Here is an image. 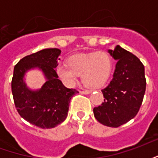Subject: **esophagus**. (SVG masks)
<instances>
[{"mask_svg": "<svg viewBox=\"0 0 158 158\" xmlns=\"http://www.w3.org/2000/svg\"><path fill=\"white\" fill-rule=\"evenodd\" d=\"M80 93H81V94L87 95V94H89V93H90V91H89V90H81V91H80Z\"/></svg>", "mask_w": 158, "mask_h": 158, "instance_id": "1", "label": "esophagus"}]
</instances>
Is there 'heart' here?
Returning <instances> with one entry per match:
<instances>
[{
    "mask_svg": "<svg viewBox=\"0 0 158 158\" xmlns=\"http://www.w3.org/2000/svg\"><path fill=\"white\" fill-rule=\"evenodd\" d=\"M113 59L106 51L90 52L71 56L68 65L59 64L56 73L66 85L72 87L81 74L83 83L89 88H100L112 75Z\"/></svg>",
    "mask_w": 158,
    "mask_h": 158,
    "instance_id": "obj_1",
    "label": "heart"
}]
</instances>
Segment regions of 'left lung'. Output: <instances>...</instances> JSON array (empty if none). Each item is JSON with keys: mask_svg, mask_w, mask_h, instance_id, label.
<instances>
[{"mask_svg": "<svg viewBox=\"0 0 158 158\" xmlns=\"http://www.w3.org/2000/svg\"><path fill=\"white\" fill-rule=\"evenodd\" d=\"M117 60L113 79L102 89L104 102L94 107V116L103 125L118 128L136 116L146 92L145 68L139 59L119 45L108 50Z\"/></svg>", "mask_w": 158, "mask_h": 158, "instance_id": "8db88e82", "label": "left lung"}]
</instances>
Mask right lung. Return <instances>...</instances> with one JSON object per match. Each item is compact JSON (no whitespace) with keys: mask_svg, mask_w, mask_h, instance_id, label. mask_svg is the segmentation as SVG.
Returning <instances> with one entry per match:
<instances>
[{"mask_svg":"<svg viewBox=\"0 0 158 158\" xmlns=\"http://www.w3.org/2000/svg\"><path fill=\"white\" fill-rule=\"evenodd\" d=\"M61 51L44 49L26 56L14 67L12 92L19 115L33 125L41 129H52L60 124L68 116L70 100L78 93L75 89L66 88L55 69ZM41 69L47 81L41 89L31 91L23 82L25 73L31 68Z\"/></svg>","mask_w":158,"mask_h":158,"instance_id":"right-lung-1","label":"right lung"}]
</instances>
